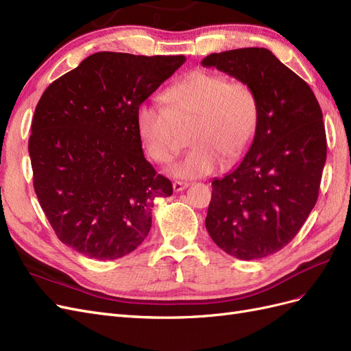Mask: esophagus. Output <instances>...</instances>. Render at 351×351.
Returning <instances> with one entry per match:
<instances>
[{
  "label": "esophagus",
  "instance_id": "esophagus-1",
  "mask_svg": "<svg viewBox=\"0 0 351 351\" xmlns=\"http://www.w3.org/2000/svg\"><path fill=\"white\" fill-rule=\"evenodd\" d=\"M187 187H189V183H186V182H174L173 183L174 192H182V190H184Z\"/></svg>",
  "mask_w": 351,
  "mask_h": 351
}]
</instances>
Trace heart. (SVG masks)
Segmentation results:
<instances>
[{"mask_svg":"<svg viewBox=\"0 0 351 351\" xmlns=\"http://www.w3.org/2000/svg\"><path fill=\"white\" fill-rule=\"evenodd\" d=\"M165 105L142 102L136 111L137 130L154 161L168 162L182 143L174 134V120L192 119L189 145L193 147L169 168L180 178L210 174L221 161L232 165L246 155L258 130V101L249 84L228 82L226 76L205 70L186 74L164 95Z\"/></svg>","mask_w":351,"mask_h":351,"instance_id":"heart-1","label":"heart"}]
</instances>
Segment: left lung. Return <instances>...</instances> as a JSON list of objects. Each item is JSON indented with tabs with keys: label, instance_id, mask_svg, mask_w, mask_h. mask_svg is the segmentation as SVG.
<instances>
[{
	"label": "left lung",
	"instance_id": "obj_1",
	"mask_svg": "<svg viewBox=\"0 0 351 351\" xmlns=\"http://www.w3.org/2000/svg\"><path fill=\"white\" fill-rule=\"evenodd\" d=\"M217 67L249 84L258 130L234 171L212 180L205 226L218 247L241 261L281 250L313 209L326 161L322 111L302 77L267 48L210 54Z\"/></svg>",
	"mask_w": 351,
	"mask_h": 351
}]
</instances>
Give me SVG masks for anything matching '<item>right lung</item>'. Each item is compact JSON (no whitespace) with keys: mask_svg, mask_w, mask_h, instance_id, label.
Instances as JSON below:
<instances>
[{"mask_svg":"<svg viewBox=\"0 0 351 351\" xmlns=\"http://www.w3.org/2000/svg\"><path fill=\"white\" fill-rule=\"evenodd\" d=\"M184 61L97 52L42 93L29 137L34 187L69 247L112 261L146 239L154 200L173 184L146 161L136 111Z\"/></svg>","mask_w":351,"mask_h":351,"instance_id":"1","label":"right lung"}]
</instances>
